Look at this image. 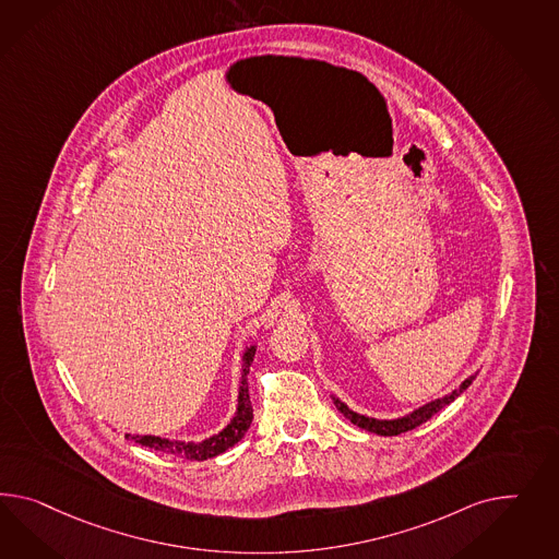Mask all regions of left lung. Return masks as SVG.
<instances>
[{"instance_id":"left-lung-1","label":"left lung","mask_w":559,"mask_h":559,"mask_svg":"<svg viewBox=\"0 0 559 559\" xmlns=\"http://www.w3.org/2000/svg\"><path fill=\"white\" fill-rule=\"evenodd\" d=\"M472 380H474V377L466 378V380L460 384V389H455V391L445 394V396H441L438 401H431V403L423 405V407L417 408V411L408 413L407 417L393 419V421H378V419H372V417L358 415V413L349 411L347 405H344V403H342L340 399H335V396H333V403H335V407H337L340 413H344L346 419H349L354 425H358V427H362L366 431H372V433H377V436H399V433L411 431V429L419 427V425L427 421V419H431L438 411H441L445 405H450L460 394L464 393L469 384H472Z\"/></svg>"}]
</instances>
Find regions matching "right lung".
<instances>
[{
  "instance_id": "obj_1",
  "label": "right lung",
  "mask_w": 559,
  "mask_h": 559,
  "mask_svg": "<svg viewBox=\"0 0 559 559\" xmlns=\"http://www.w3.org/2000/svg\"><path fill=\"white\" fill-rule=\"evenodd\" d=\"M257 347L250 346L243 354V368H241L240 396H238V411L236 417L229 421L224 431H219L217 436L205 439V441H177V439L154 438V436H126L132 441H136L140 445H146L156 452L170 453L177 457H187L191 462H201V460H210L219 453L226 452L231 445H236L243 433L248 431L250 423H252V403H250V393H248V372H250V364L254 360Z\"/></svg>"
}]
</instances>
